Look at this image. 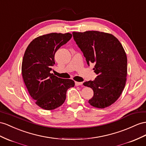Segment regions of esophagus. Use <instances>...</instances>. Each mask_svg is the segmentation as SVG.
I'll use <instances>...</instances> for the list:
<instances>
[{
    "label": "esophagus",
    "mask_w": 146,
    "mask_h": 146,
    "mask_svg": "<svg viewBox=\"0 0 146 146\" xmlns=\"http://www.w3.org/2000/svg\"><path fill=\"white\" fill-rule=\"evenodd\" d=\"M82 84H83V83H82V82H77V81H75V85L76 86H78L82 85Z\"/></svg>",
    "instance_id": "esophagus-1"
}]
</instances>
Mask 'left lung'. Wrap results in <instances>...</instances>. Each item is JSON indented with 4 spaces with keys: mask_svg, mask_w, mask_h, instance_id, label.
Here are the masks:
<instances>
[{
    "mask_svg": "<svg viewBox=\"0 0 146 146\" xmlns=\"http://www.w3.org/2000/svg\"><path fill=\"white\" fill-rule=\"evenodd\" d=\"M73 35L87 63H94L93 70L98 74L94 81L83 83L94 91L89 103L99 109L111 106L121 96L126 81L127 57L121 44L104 32H73Z\"/></svg>",
    "mask_w": 146,
    "mask_h": 146,
    "instance_id": "8db88e82",
    "label": "left lung"
}]
</instances>
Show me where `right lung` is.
Wrapping results in <instances>:
<instances>
[{"mask_svg": "<svg viewBox=\"0 0 146 146\" xmlns=\"http://www.w3.org/2000/svg\"><path fill=\"white\" fill-rule=\"evenodd\" d=\"M70 33H52L37 37L25 50L21 65L22 76L29 95L36 105L47 110L61 106L73 80L62 79L50 73L55 52L72 38Z\"/></svg>", "mask_w": 146, "mask_h": 146, "instance_id": "obj_1", "label": "right lung"}]
</instances>
